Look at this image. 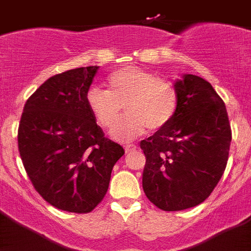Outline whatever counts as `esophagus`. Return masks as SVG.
<instances>
[{
	"mask_svg": "<svg viewBox=\"0 0 251 251\" xmlns=\"http://www.w3.org/2000/svg\"><path fill=\"white\" fill-rule=\"evenodd\" d=\"M124 150H126V153H132L137 150V146L127 145V146H124Z\"/></svg>",
	"mask_w": 251,
	"mask_h": 251,
	"instance_id": "34e87169",
	"label": "esophagus"
}]
</instances>
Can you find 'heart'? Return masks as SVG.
<instances>
[{"label": "heart", "instance_id": "b5f03b06", "mask_svg": "<svg viewBox=\"0 0 251 251\" xmlns=\"http://www.w3.org/2000/svg\"><path fill=\"white\" fill-rule=\"evenodd\" d=\"M109 90L92 86L86 92V104L95 122L104 128L112 127L121 117L123 105L128 115L110 129L114 141L127 143L150 128L166 127L177 110V90L171 81L138 68L126 66L110 73Z\"/></svg>", "mask_w": 251, "mask_h": 251}]
</instances>
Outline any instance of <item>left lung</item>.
I'll return each mask as SVG.
<instances>
[{
    "label": "left lung",
    "instance_id": "1",
    "mask_svg": "<svg viewBox=\"0 0 251 251\" xmlns=\"http://www.w3.org/2000/svg\"><path fill=\"white\" fill-rule=\"evenodd\" d=\"M174 86L178 98L174 118L141 142L143 191L165 211L195 207L210 196L225 171L231 142L226 106L211 84L183 74Z\"/></svg>",
    "mask_w": 251,
    "mask_h": 251
}]
</instances>
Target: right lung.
I'll use <instances>...</instances> for the list:
<instances>
[{
    "label": "right lung",
    "instance_id": "add662e5",
    "mask_svg": "<svg viewBox=\"0 0 251 251\" xmlns=\"http://www.w3.org/2000/svg\"><path fill=\"white\" fill-rule=\"evenodd\" d=\"M99 66L49 77L27 99L19 151L35 190L59 210L90 212L105 196L114 165L124 154L104 137L86 104Z\"/></svg>",
    "mask_w": 251,
    "mask_h": 251
}]
</instances>
